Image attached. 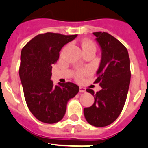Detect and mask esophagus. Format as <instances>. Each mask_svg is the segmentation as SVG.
Instances as JSON below:
<instances>
[{"mask_svg":"<svg viewBox=\"0 0 148 148\" xmlns=\"http://www.w3.org/2000/svg\"><path fill=\"white\" fill-rule=\"evenodd\" d=\"M86 92V88L81 86L79 87V92H80V93H85Z\"/></svg>","mask_w":148,"mask_h":148,"instance_id":"esophagus-1","label":"esophagus"}]
</instances>
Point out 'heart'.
I'll return each instance as SVG.
<instances>
[{
	"mask_svg": "<svg viewBox=\"0 0 148 148\" xmlns=\"http://www.w3.org/2000/svg\"><path fill=\"white\" fill-rule=\"evenodd\" d=\"M82 48H83V51H86V50H94V51H96V46L94 44V42H92V41L90 40H85L82 42L81 44ZM90 73V70L88 69H80V70H77L75 73V77L77 80H81L83 79V77L84 76L87 75Z\"/></svg>",
	"mask_w": 148,
	"mask_h": 148,
	"instance_id": "1",
	"label": "heart"
}]
</instances>
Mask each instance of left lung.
<instances>
[{
	"mask_svg": "<svg viewBox=\"0 0 148 148\" xmlns=\"http://www.w3.org/2000/svg\"><path fill=\"white\" fill-rule=\"evenodd\" d=\"M93 34L102 50L98 77L94 83H100L102 88L97 93L87 88L95 103L83 112L88 124L102 127L115 121L124 108L130 83V62L127 50L117 38L106 32Z\"/></svg>",
	"mask_w": 148,
	"mask_h": 148,
	"instance_id": "8db88e82",
	"label": "left lung"
}]
</instances>
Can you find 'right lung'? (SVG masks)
Returning <instances> with one entry per match:
<instances>
[{
  "mask_svg": "<svg viewBox=\"0 0 148 148\" xmlns=\"http://www.w3.org/2000/svg\"><path fill=\"white\" fill-rule=\"evenodd\" d=\"M77 35L45 33L27 43L21 53L19 76L27 105L34 116L46 124L62 119L67 103L79 92L77 85L71 82L54 86L51 80L52 65L60 51Z\"/></svg>",
  "mask_w": 148,
  "mask_h": 148,
  "instance_id": "obj_1",
  "label": "right lung"
}]
</instances>
